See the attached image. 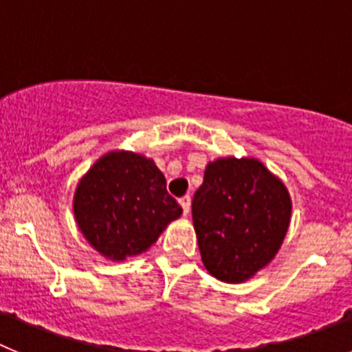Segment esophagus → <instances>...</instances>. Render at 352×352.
I'll use <instances>...</instances> for the list:
<instances>
[{
  "label": "esophagus",
  "instance_id": "34e87169",
  "mask_svg": "<svg viewBox=\"0 0 352 352\" xmlns=\"http://www.w3.org/2000/svg\"><path fill=\"white\" fill-rule=\"evenodd\" d=\"M179 206L183 208V213L185 214L190 213V197H188V195H185V197L179 199Z\"/></svg>",
  "mask_w": 352,
  "mask_h": 352
}]
</instances>
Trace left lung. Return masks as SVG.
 Returning <instances> with one entry per match:
<instances>
[{
    "mask_svg": "<svg viewBox=\"0 0 352 352\" xmlns=\"http://www.w3.org/2000/svg\"><path fill=\"white\" fill-rule=\"evenodd\" d=\"M291 211L287 186L257 158L208 162L192 203L204 268L227 284L247 282L275 259Z\"/></svg>",
    "mask_w": 352,
    "mask_h": 352,
    "instance_id": "left-lung-1",
    "label": "left lung"
}]
</instances>
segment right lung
<instances>
[{"label": "right lung", "mask_w": 352, "mask_h": 352, "mask_svg": "<svg viewBox=\"0 0 352 352\" xmlns=\"http://www.w3.org/2000/svg\"><path fill=\"white\" fill-rule=\"evenodd\" d=\"M183 213L153 158L113 149L79 179L74 217L84 239L114 263L139 256Z\"/></svg>", "instance_id": "obj_1"}]
</instances>
